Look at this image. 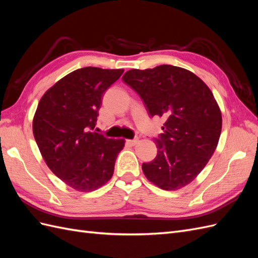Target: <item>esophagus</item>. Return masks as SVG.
I'll list each match as a JSON object with an SVG mask.
<instances>
[{
    "mask_svg": "<svg viewBox=\"0 0 258 258\" xmlns=\"http://www.w3.org/2000/svg\"><path fill=\"white\" fill-rule=\"evenodd\" d=\"M139 142V140L138 139H134V140H127V143L129 144V145H131V146H135L137 143Z\"/></svg>",
    "mask_w": 258,
    "mask_h": 258,
    "instance_id": "esophagus-1",
    "label": "esophagus"
}]
</instances>
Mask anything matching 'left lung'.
I'll list each match as a JSON object with an SVG mask.
<instances>
[{"label": "left lung", "mask_w": 258, "mask_h": 258, "mask_svg": "<svg viewBox=\"0 0 258 258\" xmlns=\"http://www.w3.org/2000/svg\"><path fill=\"white\" fill-rule=\"evenodd\" d=\"M122 81L142 98L150 115L163 117V134L155 139L156 158L143 163L147 179L177 190L192 182L215 151L222 113L212 91L188 70L170 64L132 69Z\"/></svg>", "instance_id": "8db88e82"}]
</instances>
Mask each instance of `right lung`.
<instances>
[{"mask_svg": "<svg viewBox=\"0 0 258 258\" xmlns=\"http://www.w3.org/2000/svg\"><path fill=\"white\" fill-rule=\"evenodd\" d=\"M122 69H79L46 91L33 117V135L46 165L62 182L92 191L110 181L122 139L93 131L105 90Z\"/></svg>", "mask_w": 258, "mask_h": 258, "instance_id": "add662e5", "label": "right lung"}]
</instances>
